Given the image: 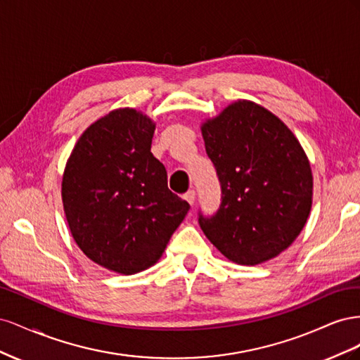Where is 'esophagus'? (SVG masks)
<instances>
[{
    "label": "esophagus",
    "instance_id": "34e87169",
    "mask_svg": "<svg viewBox=\"0 0 360 360\" xmlns=\"http://www.w3.org/2000/svg\"><path fill=\"white\" fill-rule=\"evenodd\" d=\"M183 198L186 200L191 205H193V202H195V192H193V191H189L188 193H184Z\"/></svg>",
    "mask_w": 360,
    "mask_h": 360
}]
</instances>
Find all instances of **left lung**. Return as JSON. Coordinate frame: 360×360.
<instances>
[{
    "label": "left lung",
    "mask_w": 360,
    "mask_h": 360,
    "mask_svg": "<svg viewBox=\"0 0 360 360\" xmlns=\"http://www.w3.org/2000/svg\"><path fill=\"white\" fill-rule=\"evenodd\" d=\"M201 134L222 186L221 209L200 217L202 233L236 264L278 257L312 207V169L299 139L278 115L246 99L202 120Z\"/></svg>",
    "instance_id": "1"
}]
</instances>
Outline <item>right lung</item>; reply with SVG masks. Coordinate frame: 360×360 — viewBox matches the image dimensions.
Instances as JSON below:
<instances>
[{"label": "right lung", "mask_w": 360, "mask_h": 360, "mask_svg": "<svg viewBox=\"0 0 360 360\" xmlns=\"http://www.w3.org/2000/svg\"><path fill=\"white\" fill-rule=\"evenodd\" d=\"M155 129L143 111L117 108L84 130L63 172V209L73 240L115 274L155 266L189 210L151 155Z\"/></svg>", "instance_id": "1"}]
</instances>
